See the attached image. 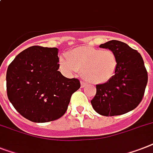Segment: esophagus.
Listing matches in <instances>:
<instances>
[{
    "instance_id": "obj_1",
    "label": "esophagus",
    "mask_w": 153,
    "mask_h": 153,
    "mask_svg": "<svg viewBox=\"0 0 153 153\" xmlns=\"http://www.w3.org/2000/svg\"><path fill=\"white\" fill-rule=\"evenodd\" d=\"M87 85L86 83L85 82H81V87L83 88V87H85V85Z\"/></svg>"
}]
</instances>
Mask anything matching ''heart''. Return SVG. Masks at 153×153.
Listing matches in <instances>:
<instances>
[{
	"label": "heart",
	"mask_w": 153,
	"mask_h": 153,
	"mask_svg": "<svg viewBox=\"0 0 153 153\" xmlns=\"http://www.w3.org/2000/svg\"><path fill=\"white\" fill-rule=\"evenodd\" d=\"M59 67L64 72L72 75L81 71L83 79L93 84H102L114 76L118 59L110 49L80 47L71 51L67 57L59 59Z\"/></svg>",
	"instance_id": "b5f03b06"
}]
</instances>
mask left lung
<instances>
[{
  "mask_svg": "<svg viewBox=\"0 0 153 153\" xmlns=\"http://www.w3.org/2000/svg\"><path fill=\"white\" fill-rule=\"evenodd\" d=\"M115 53L117 69L108 82L97 85V94L91 105L98 114L105 116L120 115L132 111L142 100L148 82L144 60L137 50L120 41L101 44Z\"/></svg>",
  "mask_w": 153,
  "mask_h": 153,
  "instance_id": "obj_1",
  "label": "left lung"
}]
</instances>
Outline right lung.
I'll return each mask as SVG.
<instances>
[{
  "instance_id": "1",
  "label": "right lung",
  "mask_w": 153,
  "mask_h": 153,
  "mask_svg": "<svg viewBox=\"0 0 153 153\" xmlns=\"http://www.w3.org/2000/svg\"><path fill=\"white\" fill-rule=\"evenodd\" d=\"M57 48L31 46L9 64L6 74L8 100L23 117L46 123L64 115L71 97L80 88L77 79H68L59 68Z\"/></svg>"
}]
</instances>
